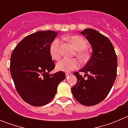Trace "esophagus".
<instances>
[{"label": "esophagus", "instance_id": "34e87169", "mask_svg": "<svg viewBox=\"0 0 128 128\" xmlns=\"http://www.w3.org/2000/svg\"><path fill=\"white\" fill-rule=\"evenodd\" d=\"M65 75H66V77H68L69 76L72 75V73H70V72H66V74H65Z\"/></svg>", "mask_w": 128, "mask_h": 128}]
</instances>
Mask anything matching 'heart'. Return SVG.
<instances>
[{
  "instance_id": "heart-1",
  "label": "heart",
  "mask_w": 128,
  "mask_h": 128,
  "mask_svg": "<svg viewBox=\"0 0 128 128\" xmlns=\"http://www.w3.org/2000/svg\"><path fill=\"white\" fill-rule=\"evenodd\" d=\"M76 49V56L82 61H86L89 58V53L86 48L87 47V42L82 37L76 35L68 38ZM49 52L51 58L55 60L60 58L61 52L60 50V41L59 40H54L50 45ZM79 66V61L76 58H63L56 64V69L62 72H70L76 69Z\"/></svg>"
}]
</instances>
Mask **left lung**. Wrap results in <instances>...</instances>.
<instances>
[{
    "label": "left lung",
    "mask_w": 128,
    "mask_h": 128,
    "mask_svg": "<svg viewBox=\"0 0 128 128\" xmlns=\"http://www.w3.org/2000/svg\"><path fill=\"white\" fill-rule=\"evenodd\" d=\"M85 35L93 48L91 59L80 70L86 73L84 77L75 72L77 83L72 88L73 96L84 106H94L106 98L117 76V57L110 40L92 29L81 32ZM86 79H84L86 75Z\"/></svg>",
    "instance_id": "8db88e82"
}]
</instances>
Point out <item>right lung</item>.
Segmentation results:
<instances>
[{
    "mask_svg": "<svg viewBox=\"0 0 128 128\" xmlns=\"http://www.w3.org/2000/svg\"><path fill=\"white\" fill-rule=\"evenodd\" d=\"M57 33L42 30L28 35L11 54L10 72L16 90L25 102L32 106L50 102L58 84L65 78L62 71L48 74L55 67L49 47Z\"/></svg>",
    "mask_w": 128,
    "mask_h": 128,
    "instance_id": "1",
    "label": "right lung"
}]
</instances>
